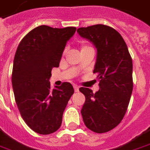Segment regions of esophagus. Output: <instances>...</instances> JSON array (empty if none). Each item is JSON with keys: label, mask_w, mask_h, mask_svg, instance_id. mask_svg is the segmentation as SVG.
<instances>
[{"label": "esophagus", "mask_w": 150, "mask_h": 150, "mask_svg": "<svg viewBox=\"0 0 150 150\" xmlns=\"http://www.w3.org/2000/svg\"><path fill=\"white\" fill-rule=\"evenodd\" d=\"M74 91H75L76 92H79V87H78V86H77L76 84H74Z\"/></svg>", "instance_id": "obj_1"}]
</instances>
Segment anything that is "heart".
I'll use <instances>...</instances> for the list:
<instances>
[{"label": "heart", "mask_w": 150, "mask_h": 150, "mask_svg": "<svg viewBox=\"0 0 150 150\" xmlns=\"http://www.w3.org/2000/svg\"><path fill=\"white\" fill-rule=\"evenodd\" d=\"M88 48H91L90 47H88V46H87V45H85V46H83L81 48V50H84V49H88Z\"/></svg>", "instance_id": "heart-1"}]
</instances>
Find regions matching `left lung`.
Wrapping results in <instances>:
<instances>
[{
	"instance_id": "1",
	"label": "left lung",
	"mask_w": 150,
	"mask_h": 150,
	"mask_svg": "<svg viewBox=\"0 0 150 150\" xmlns=\"http://www.w3.org/2000/svg\"><path fill=\"white\" fill-rule=\"evenodd\" d=\"M76 31L96 48L93 73L100 81L96 93L80 88L85 96L81 111L83 121L93 132H108L120 123L128 108L133 90L132 58L124 39L111 27L96 24Z\"/></svg>"
}]
</instances>
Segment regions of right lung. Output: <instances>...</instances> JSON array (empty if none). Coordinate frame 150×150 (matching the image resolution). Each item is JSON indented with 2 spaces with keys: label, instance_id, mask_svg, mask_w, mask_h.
Listing matches in <instances>:
<instances>
[{
  "label": "right lung",
  "instance_id": "right-lung-1",
  "mask_svg": "<svg viewBox=\"0 0 150 150\" xmlns=\"http://www.w3.org/2000/svg\"><path fill=\"white\" fill-rule=\"evenodd\" d=\"M75 31L74 27L39 26L23 37L16 50L12 75L16 103L24 122L40 134L60 128L63 112L74 94L70 83L64 82L52 90L49 80Z\"/></svg>",
  "mask_w": 150,
  "mask_h": 150
}]
</instances>
